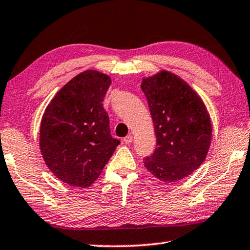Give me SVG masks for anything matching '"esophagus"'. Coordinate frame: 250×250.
Returning a JSON list of instances; mask_svg holds the SVG:
<instances>
[{
    "instance_id": "esophagus-1",
    "label": "esophagus",
    "mask_w": 250,
    "mask_h": 250,
    "mask_svg": "<svg viewBox=\"0 0 250 250\" xmlns=\"http://www.w3.org/2000/svg\"><path fill=\"white\" fill-rule=\"evenodd\" d=\"M132 142H133V135H132V134L127 135V136H126V137L124 138V143H125V144H130Z\"/></svg>"
}]
</instances>
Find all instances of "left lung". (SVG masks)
<instances>
[{"instance_id": "obj_1", "label": "left lung", "mask_w": 250, "mask_h": 250, "mask_svg": "<svg viewBox=\"0 0 250 250\" xmlns=\"http://www.w3.org/2000/svg\"><path fill=\"white\" fill-rule=\"evenodd\" d=\"M156 133V148L144 158L149 172L164 182L191 174L207 158L212 125L207 107L196 92L176 74L160 71L143 79Z\"/></svg>"}]
</instances>
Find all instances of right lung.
Listing matches in <instances>:
<instances>
[{"label":"right lung","instance_id":"obj_1","mask_svg":"<svg viewBox=\"0 0 250 250\" xmlns=\"http://www.w3.org/2000/svg\"><path fill=\"white\" fill-rule=\"evenodd\" d=\"M111 79L95 70L78 74L48 104L39 145L47 167L67 185L93 183L120 141L111 136L103 99Z\"/></svg>","mask_w":250,"mask_h":250}]
</instances>
